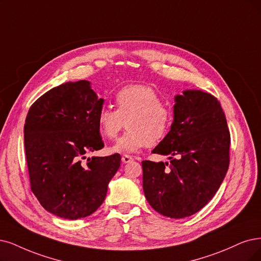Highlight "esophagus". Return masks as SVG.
I'll return each instance as SVG.
<instances>
[{
    "label": "esophagus",
    "instance_id": "esophagus-1",
    "mask_svg": "<svg viewBox=\"0 0 261 261\" xmlns=\"http://www.w3.org/2000/svg\"><path fill=\"white\" fill-rule=\"evenodd\" d=\"M121 160H122L123 163H129V162L133 161V158H132L131 156H129V155H123V156L121 157Z\"/></svg>",
    "mask_w": 261,
    "mask_h": 261
}]
</instances>
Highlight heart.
I'll return each mask as SVG.
<instances>
[{
  "instance_id": "obj_1",
  "label": "heart",
  "mask_w": 261,
  "mask_h": 261,
  "mask_svg": "<svg viewBox=\"0 0 261 261\" xmlns=\"http://www.w3.org/2000/svg\"><path fill=\"white\" fill-rule=\"evenodd\" d=\"M114 103L115 110L103 108L96 117L100 133L108 140L116 139L125 121L128 131L116 143L114 151L134 152L146 145L156 146L167 138L173 111L151 87L124 86L115 93Z\"/></svg>"
}]
</instances>
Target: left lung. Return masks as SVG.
<instances>
[{"label": "left lung", "mask_w": 261, "mask_h": 261, "mask_svg": "<svg viewBox=\"0 0 261 261\" xmlns=\"http://www.w3.org/2000/svg\"><path fill=\"white\" fill-rule=\"evenodd\" d=\"M174 121L153 153L170 163L142 161L143 189L151 207L163 216L196 214L213 198L230 162V132L214 95L186 90L175 96Z\"/></svg>", "instance_id": "8db88e82"}]
</instances>
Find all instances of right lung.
I'll use <instances>...</instances> for the list:
<instances>
[{"mask_svg":"<svg viewBox=\"0 0 261 261\" xmlns=\"http://www.w3.org/2000/svg\"><path fill=\"white\" fill-rule=\"evenodd\" d=\"M103 102L89 82L80 81L55 87L28 112L23 132L31 190L56 216L91 215L120 167L119 153L83 161L85 153L104 147L96 121Z\"/></svg>","mask_w":261,"mask_h":261,"instance_id":"1","label":"right lung"}]
</instances>
